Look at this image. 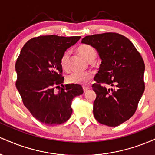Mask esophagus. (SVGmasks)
Listing matches in <instances>:
<instances>
[{"label":"esophagus","mask_w":155,"mask_h":155,"mask_svg":"<svg viewBox=\"0 0 155 155\" xmlns=\"http://www.w3.org/2000/svg\"><path fill=\"white\" fill-rule=\"evenodd\" d=\"M88 90H90V87H83V90H84V92L87 91Z\"/></svg>","instance_id":"esophagus-1"}]
</instances>
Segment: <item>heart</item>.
Returning <instances> with one entry per match:
<instances>
[{"instance_id": "b5f03b06", "label": "heart", "mask_w": 155, "mask_h": 155, "mask_svg": "<svg viewBox=\"0 0 155 155\" xmlns=\"http://www.w3.org/2000/svg\"><path fill=\"white\" fill-rule=\"evenodd\" d=\"M77 51L83 58L91 62L96 58L97 52L95 49L90 44H80L77 47ZM60 65L64 71H68L70 68V52L65 51L60 58ZM93 76L92 71L73 72L66 76V81L68 84L84 85L91 80Z\"/></svg>"}]
</instances>
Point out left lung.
I'll use <instances>...</instances> for the list:
<instances>
[{
    "instance_id": "obj_1",
    "label": "left lung",
    "mask_w": 155,
    "mask_h": 155,
    "mask_svg": "<svg viewBox=\"0 0 155 155\" xmlns=\"http://www.w3.org/2000/svg\"><path fill=\"white\" fill-rule=\"evenodd\" d=\"M81 43L95 48L102 60L92 86L94 117L105 125H120L133 117L144 92L143 58L128 38L117 33L87 35Z\"/></svg>"
}]
</instances>
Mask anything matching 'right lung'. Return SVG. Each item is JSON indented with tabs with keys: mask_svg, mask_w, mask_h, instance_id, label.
<instances>
[{
	"mask_svg": "<svg viewBox=\"0 0 155 155\" xmlns=\"http://www.w3.org/2000/svg\"><path fill=\"white\" fill-rule=\"evenodd\" d=\"M81 36L40 35L30 39L20 51L15 68L16 87L25 106L37 120L47 125L63 124L72 114L71 103L83 94L79 84L63 86L60 58ZM63 87L58 93L55 87Z\"/></svg>",
	"mask_w": 155,
	"mask_h": 155,
	"instance_id": "right-lung-1",
	"label": "right lung"
}]
</instances>
